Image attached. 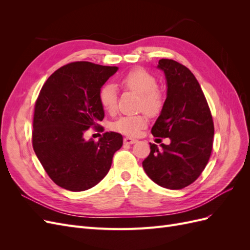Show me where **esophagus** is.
<instances>
[{
    "label": "esophagus",
    "mask_w": 250,
    "mask_h": 250,
    "mask_svg": "<svg viewBox=\"0 0 250 250\" xmlns=\"http://www.w3.org/2000/svg\"><path fill=\"white\" fill-rule=\"evenodd\" d=\"M134 143H137V140L135 139H132L129 137L124 138V144H127V145H132V144H134Z\"/></svg>",
    "instance_id": "1"
}]
</instances>
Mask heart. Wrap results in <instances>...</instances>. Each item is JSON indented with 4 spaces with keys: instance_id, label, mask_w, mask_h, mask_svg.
Segmentation results:
<instances>
[{
    "instance_id": "1",
    "label": "heart",
    "mask_w": 250,
    "mask_h": 250,
    "mask_svg": "<svg viewBox=\"0 0 250 250\" xmlns=\"http://www.w3.org/2000/svg\"><path fill=\"white\" fill-rule=\"evenodd\" d=\"M121 84L141 96L140 107L150 115H156L163 107L164 97L157 88V80L152 74L134 69L127 73L121 80ZM99 100L104 110L112 113L117 108V88L113 84L104 85L99 94ZM147 116L132 115L121 117L111 124V129L126 135H138L146 127Z\"/></svg>"
}]
</instances>
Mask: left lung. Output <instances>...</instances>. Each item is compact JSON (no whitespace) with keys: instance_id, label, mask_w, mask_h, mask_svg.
<instances>
[{"instance_id":"8db88e82","label":"left lung","mask_w":250,"mask_h":250,"mask_svg":"<svg viewBox=\"0 0 250 250\" xmlns=\"http://www.w3.org/2000/svg\"><path fill=\"white\" fill-rule=\"evenodd\" d=\"M157 67L167 81V98L151 129L156 138H169V145L150 143L143 168L155 184L170 190L191 185L206 168L213 148L214 123L197 79L187 66L161 59Z\"/></svg>"}]
</instances>
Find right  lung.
Segmentation results:
<instances>
[{"instance_id":"1","label":"right lung","mask_w":250,"mask_h":250,"mask_svg":"<svg viewBox=\"0 0 250 250\" xmlns=\"http://www.w3.org/2000/svg\"><path fill=\"white\" fill-rule=\"evenodd\" d=\"M118 66L76 62L65 64L44 82L33 118L32 145L43 169L65 190H88L106 176L122 135L105 132L98 142L84 132L104 118L101 87Z\"/></svg>"}]
</instances>
